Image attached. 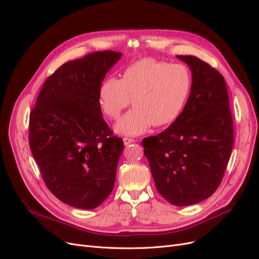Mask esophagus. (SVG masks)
Instances as JSON below:
<instances>
[{"instance_id": "esophagus-1", "label": "esophagus", "mask_w": 259, "mask_h": 259, "mask_svg": "<svg viewBox=\"0 0 259 259\" xmlns=\"http://www.w3.org/2000/svg\"><path fill=\"white\" fill-rule=\"evenodd\" d=\"M134 142H137V141H135L134 139H130V138H124V144H125V146H128V145H130L131 143H134Z\"/></svg>"}]
</instances>
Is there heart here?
Masks as SVG:
<instances>
[{"label":"heart","mask_w":259,"mask_h":259,"mask_svg":"<svg viewBox=\"0 0 259 259\" xmlns=\"http://www.w3.org/2000/svg\"><path fill=\"white\" fill-rule=\"evenodd\" d=\"M193 87L192 73L184 64L145 58L128 65L121 79L106 76L99 87V104L109 118H117L131 103L134 107L116 122L121 134L139 135L152 125L167 126L178 119Z\"/></svg>","instance_id":"1"}]
</instances>
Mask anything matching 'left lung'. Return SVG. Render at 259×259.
<instances>
[{
  "mask_svg": "<svg viewBox=\"0 0 259 259\" xmlns=\"http://www.w3.org/2000/svg\"><path fill=\"white\" fill-rule=\"evenodd\" d=\"M193 87L181 116L143 140L158 193L174 206L194 205L219 188L233 148V120L224 76L193 56H178Z\"/></svg>",
  "mask_w": 259,
  "mask_h": 259,
  "instance_id": "8db88e82",
  "label": "left lung"
}]
</instances>
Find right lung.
<instances>
[{"instance_id": "right-lung-1", "label": "right lung", "mask_w": 259, "mask_h": 259, "mask_svg": "<svg viewBox=\"0 0 259 259\" xmlns=\"http://www.w3.org/2000/svg\"><path fill=\"white\" fill-rule=\"evenodd\" d=\"M121 53L97 51L47 77L29 115V146L50 192L94 209L113 190L124 142L102 115L99 87Z\"/></svg>"}]
</instances>
